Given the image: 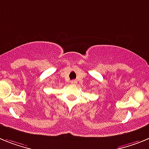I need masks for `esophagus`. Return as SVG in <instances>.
I'll return each instance as SVG.
<instances>
[{
  "label": "esophagus",
  "instance_id": "34e87169",
  "mask_svg": "<svg viewBox=\"0 0 149 149\" xmlns=\"http://www.w3.org/2000/svg\"><path fill=\"white\" fill-rule=\"evenodd\" d=\"M71 84H72V85H76V84H77V80H72V81H71Z\"/></svg>",
  "mask_w": 149,
  "mask_h": 149
}]
</instances>
